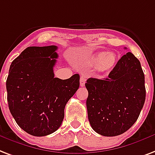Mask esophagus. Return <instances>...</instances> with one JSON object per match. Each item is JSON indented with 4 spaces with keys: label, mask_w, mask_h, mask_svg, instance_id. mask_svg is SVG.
<instances>
[{
    "label": "esophagus",
    "mask_w": 155,
    "mask_h": 155,
    "mask_svg": "<svg viewBox=\"0 0 155 155\" xmlns=\"http://www.w3.org/2000/svg\"><path fill=\"white\" fill-rule=\"evenodd\" d=\"M85 82H86V79L84 77H83L81 76L80 77V86H84L85 85Z\"/></svg>",
    "instance_id": "obj_1"
}]
</instances>
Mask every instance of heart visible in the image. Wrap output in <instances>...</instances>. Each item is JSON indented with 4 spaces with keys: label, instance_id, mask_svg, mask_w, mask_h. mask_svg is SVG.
<instances>
[{
    "label": "heart",
    "instance_id": "1",
    "mask_svg": "<svg viewBox=\"0 0 155 155\" xmlns=\"http://www.w3.org/2000/svg\"><path fill=\"white\" fill-rule=\"evenodd\" d=\"M118 60V57L113 52H100L94 54L90 59L92 65H100L103 70H109L114 67Z\"/></svg>",
    "mask_w": 155,
    "mask_h": 155
}]
</instances>
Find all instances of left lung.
<instances>
[{"label":"left lung","mask_w":155,"mask_h":155,"mask_svg":"<svg viewBox=\"0 0 155 155\" xmlns=\"http://www.w3.org/2000/svg\"><path fill=\"white\" fill-rule=\"evenodd\" d=\"M85 87L88 120L96 133L114 137L135 124L145 103L146 87L140 61L132 53L118 61L108 77L89 78Z\"/></svg>","instance_id":"8db88e82"}]
</instances>
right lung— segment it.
<instances>
[{
	"label": "right lung",
	"mask_w": 155,
	"mask_h": 155,
	"mask_svg": "<svg viewBox=\"0 0 155 155\" xmlns=\"http://www.w3.org/2000/svg\"><path fill=\"white\" fill-rule=\"evenodd\" d=\"M58 47H28L12 62L6 80L12 116L26 133L44 137L54 133L64 119L66 104L80 87V75L54 77Z\"/></svg>",
	"instance_id": "obj_1"
}]
</instances>
